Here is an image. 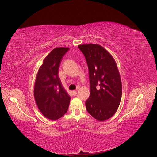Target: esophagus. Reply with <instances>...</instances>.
<instances>
[{
	"label": "esophagus",
	"mask_w": 157,
	"mask_h": 157,
	"mask_svg": "<svg viewBox=\"0 0 157 157\" xmlns=\"http://www.w3.org/2000/svg\"><path fill=\"white\" fill-rule=\"evenodd\" d=\"M72 94H73V95H76L77 94V90H75L72 91Z\"/></svg>",
	"instance_id": "34e87169"
}]
</instances>
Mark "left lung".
Instances as JSON below:
<instances>
[{"instance_id":"left-lung-1","label":"left lung","mask_w":157,"mask_h":157,"mask_svg":"<svg viewBox=\"0 0 157 157\" xmlns=\"http://www.w3.org/2000/svg\"><path fill=\"white\" fill-rule=\"evenodd\" d=\"M89 68L90 97L86 101L88 113L102 122L113 116L120 105L122 86L116 62L112 55L98 44L78 46Z\"/></svg>"}]
</instances>
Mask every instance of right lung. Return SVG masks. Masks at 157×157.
Here are the masks:
<instances>
[{"label": "right lung", "instance_id": "1", "mask_svg": "<svg viewBox=\"0 0 157 157\" xmlns=\"http://www.w3.org/2000/svg\"><path fill=\"white\" fill-rule=\"evenodd\" d=\"M69 48H56L47 55L38 69L33 95L36 105L46 118L56 121L67 111L70 96L63 87L59 77L62 59Z\"/></svg>", "mask_w": 157, "mask_h": 157}]
</instances>
